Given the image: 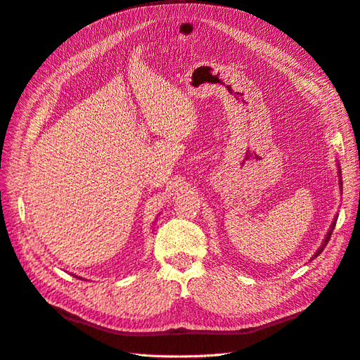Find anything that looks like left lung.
I'll return each mask as SVG.
<instances>
[{"label": "left lung", "instance_id": "obj_1", "mask_svg": "<svg viewBox=\"0 0 360 360\" xmlns=\"http://www.w3.org/2000/svg\"><path fill=\"white\" fill-rule=\"evenodd\" d=\"M338 177H340V189L342 191V180H341V169H340V165H338ZM336 219H338V214L333 217V222H332V225H330V228H329V231H328V234H326V237H324V240H323V243H321V246L317 249V252H315L314 255H312V258L311 259H314V258H317L321 252H323V249L326 248V245H328V242H329V238H330V236H332V231L335 230V225H336Z\"/></svg>", "mask_w": 360, "mask_h": 360}]
</instances>
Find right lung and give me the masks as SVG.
Returning <instances> with one entry per match:
<instances>
[{
	"label": "right lung",
	"instance_id": "right-lung-1",
	"mask_svg": "<svg viewBox=\"0 0 360 360\" xmlns=\"http://www.w3.org/2000/svg\"><path fill=\"white\" fill-rule=\"evenodd\" d=\"M75 278H78V276H75Z\"/></svg>",
	"mask_w": 360,
	"mask_h": 360
}]
</instances>
